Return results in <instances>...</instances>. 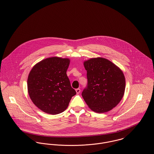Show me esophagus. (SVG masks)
Here are the masks:
<instances>
[{
  "instance_id": "obj_1",
  "label": "esophagus",
  "mask_w": 154,
  "mask_h": 154,
  "mask_svg": "<svg viewBox=\"0 0 154 154\" xmlns=\"http://www.w3.org/2000/svg\"><path fill=\"white\" fill-rule=\"evenodd\" d=\"M75 91H76V93H77V94H79L81 90H80V88H77V89L75 90Z\"/></svg>"
}]
</instances>
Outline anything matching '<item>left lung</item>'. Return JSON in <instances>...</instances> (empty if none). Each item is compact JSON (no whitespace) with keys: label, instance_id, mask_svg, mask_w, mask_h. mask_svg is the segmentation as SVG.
<instances>
[{"label":"left lung","instance_id":"8db88e82","mask_svg":"<svg viewBox=\"0 0 154 154\" xmlns=\"http://www.w3.org/2000/svg\"><path fill=\"white\" fill-rule=\"evenodd\" d=\"M87 86L82 96L88 107L103 113L111 110L122 100L125 90L122 71L107 59L97 57L84 61Z\"/></svg>","mask_w":154,"mask_h":154}]
</instances>
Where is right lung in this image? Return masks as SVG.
Returning <instances> with one entry per match:
<instances>
[{
	"mask_svg": "<svg viewBox=\"0 0 154 154\" xmlns=\"http://www.w3.org/2000/svg\"><path fill=\"white\" fill-rule=\"evenodd\" d=\"M70 60L53 57L36 64L27 81L28 91L35 105L45 113L63 112L76 91L66 74Z\"/></svg>",
	"mask_w": 154,
	"mask_h": 154,
	"instance_id": "obj_1",
	"label": "right lung"
}]
</instances>
